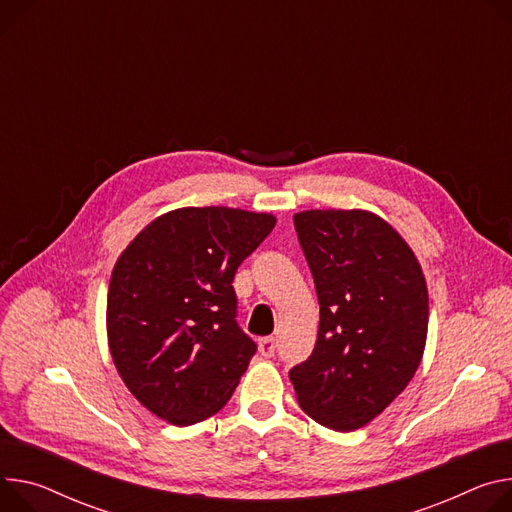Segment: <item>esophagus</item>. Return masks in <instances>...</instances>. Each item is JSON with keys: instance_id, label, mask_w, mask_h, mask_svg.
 Returning a JSON list of instances; mask_svg holds the SVG:
<instances>
[{"instance_id": "obj_1", "label": "esophagus", "mask_w": 512, "mask_h": 512, "mask_svg": "<svg viewBox=\"0 0 512 512\" xmlns=\"http://www.w3.org/2000/svg\"><path fill=\"white\" fill-rule=\"evenodd\" d=\"M259 353L263 357H273V353H275V339L273 337L259 339Z\"/></svg>"}]
</instances>
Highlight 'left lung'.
I'll use <instances>...</instances> for the list:
<instances>
[{
  "label": "left lung",
  "instance_id": "1",
  "mask_svg": "<svg viewBox=\"0 0 512 512\" xmlns=\"http://www.w3.org/2000/svg\"><path fill=\"white\" fill-rule=\"evenodd\" d=\"M314 277V351L290 369L302 410L322 427L355 431L408 386L421 365L429 294L398 232L367 210L294 214Z\"/></svg>",
  "mask_w": 512,
  "mask_h": 512
}]
</instances>
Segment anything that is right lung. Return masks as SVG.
Wrapping results in <instances>:
<instances>
[{
  "label": "right lung",
  "mask_w": 512,
  "mask_h": 512,
  "mask_svg": "<svg viewBox=\"0 0 512 512\" xmlns=\"http://www.w3.org/2000/svg\"><path fill=\"white\" fill-rule=\"evenodd\" d=\"M275 216L179 208L155 218L118 257L108 290V345L132 396L188 427L239 386L255 341L237 324L232 280Z\"/></svg>",
  "instance_id": "1"
}]
</instances>
